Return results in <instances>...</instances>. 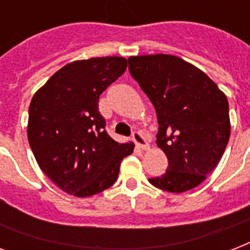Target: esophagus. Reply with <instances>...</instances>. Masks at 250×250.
<instances>
[{"mask_svg":"<svg viewBox=\"0 0 250 250\" xmlns=\"http://www.w3.org/2000/svg\"><path fill=\"white\" fill-rule=\"evenodd\" d=\"M132 140L135 141V144H136L137 148L143 149V150H146V149H149L148 141H146L145 136L140 132V131H133Z\"/></svg>","mask_w":250,"mask_h":250,"instance_id":"1","label":"esophagus"}]
</instances>
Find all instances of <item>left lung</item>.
I'll list each match as a JSON object with an SVG mask.
<instances>
[{
  "mask_svg": "<svg viewBox=\"0 0 250 250\" xmlns=\"http://www.w3.org/2000/svg\"><path fill=\"white\" fill-rule=\"evenodd\" d=\"M128 70L156 109V143L168 160L166 172L149 182L172 193L197 187L229 143L226 94L205 72L171 54L129 57Z\"/></svg>",
  "mask_w": 250,
  "mask_h": 250,
  "instance_id": "left-lung-1",
  "label": "left lung"
}]
</instances>
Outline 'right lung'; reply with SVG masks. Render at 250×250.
<instances>
[{
  "label": "right lung",
  "instance_id": "add662e5",
  "mask_svg": "<svg viewBox=\"0 0 250 250\" xmlns=\"http://www.w3.org/2000/svg\"><path fill=\"white\" fill-rule=\"evenodd\" d=\"M127 68L123 57L75 61L37 90L28 109L29 146L40 168L57 187L88 197L117 182L119 166L133 152L105 131L100 94Z\"/></svg>",
  "mask_w": 250,
  "mask_h": 250
}]
</instances>
